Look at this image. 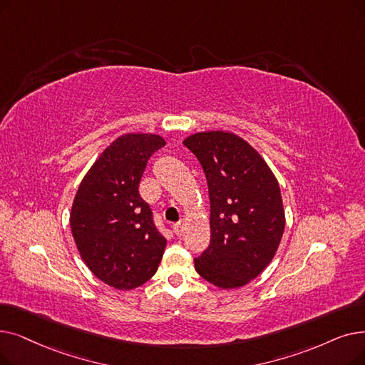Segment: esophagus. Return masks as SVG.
Returning <instances> with one entry per match:
<instances>
[{
    "label": "esophagus",
    "instance_id": "1",
    "mask_svg": "<svg viewBox=\"0 0 365 365\" xmlns=\"http://www.w3.org/2000/svg\"><path fill=\"white\" fill-rule=\"evenodd\" d=\"M173 230H174V232H176V235H182V232H183V222L180 220V222H178V224H174Z\"/></svg>",
    "mask_w": 365,
    "mask_h": 365
}]
</instances>
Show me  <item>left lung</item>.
<instances>
[{"instance_id": "1", "label": "left lung", "mask_w": 365, "mask_h": 365, "mask_svg": "<svg viewBox=\"0 0 365 365\" xmlns=\"http://www.w3.org/2000/svg\"><path fill=\"white\" fill-rule=\"evenodd\" d=\"M209 186L210 245L197 273L222 289L245 287L272 262L284 230L280 187L247 141L231 133L187 137Z\"/></svg>"}]
</instances>
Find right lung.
Returning <instances> with one entry per match:
<instances>
[{
  "label": "right lung",
  "instance_id": "add662e5",
  "mask_svg": "<svg viewBox=\"0 0 365 365\" xmlns=\"http://www.w3.org/2000/svg\"><path fill=\"white\" fill-rule=\"evenodd\" d=\"M165 141L153 134H125L91 167L73 202L70 225L89 270L108 287L134 289L158 270L165 237L138 185L153 152Z\"/></svg>",
  "mask_w": 365,
  "mask_h": 365
}]
</instances>
